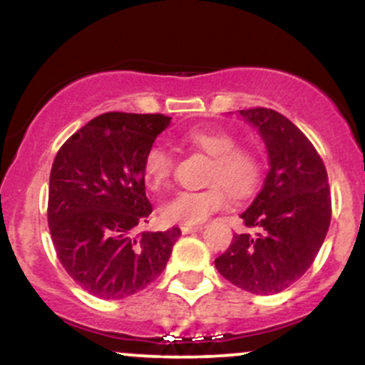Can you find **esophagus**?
Here are the masks:
<instances>
[{
	"mask_svg": "<svg viewBox=\"0 0 365 365\" xmlns=\"http://www.w3.org/2000/svg\"><path fill=\"white\" fill-rule=\"evenodd\" d=\"M200 230H202V226L200 225H195V226L183 225L182 226V233H194V232H200Z\"/></svg>",
	"mask_w": 365,
	"mask_h": 365,
	"instance_id": "esophagus-1",
	"label": "esophagus"
}]
</instances>
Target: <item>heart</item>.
<instances>
[{"label": "heart", "mask_w": 365, "mask_h": 365, "mask_svg": "<svg viewBox=\"0 0 365 365\" xmlns=\"http://www.w3.org/2000/svg\"><path fill=\"white\" fill-rule=\"evenodd\" d=\"M192 148L211 156L207 182L211 185L202 190H182L170 197L161 206L163 220L177 225H200L212 212L220 211L228 202V188L233 195H244L252 188L261 173V161L255 150L237 145L235 137L226 132L194 128L183 135ZM173 171V158L163 144H153L142 163L145 185L159 190L170 182Z\"/></svg>", "instance_id": "heart-1"}]
</instances>
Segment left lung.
<instances>
[{
	"instance_id": "left-lung-1",
	"label": "left lung",
	"mask_w": 365,
	"mask_h": 365,
	"mask_svg": "<svg viewBox=\"0 0 365 365\" xmlns=\"http://www.w3.org/2000/svg\"><path fill=\"white\" fill-rule=\"evenodd\" d=\"M240 115L261 133L269 171L262 190L240 215L255 235H233L215 264L242 290L271 295L295 283L319 252L331 221L328 173L312 142L287 116L267 108Z\"/></svg>"
}]
</instances>
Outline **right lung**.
I'll list each match as a JSON object with an SVG mask.
<instances>
[{
	"label": "right lung",
	"instance_id": "obj_1",
	"mask_svg": "<svg viewBox=\"0 0 365 365\" xmlns=\"http://www.w3.org/2000/svg\"><path fill=\"white\" fill-rule=\"evenodd\" d=\"M170 116L104 113L58 150L48 225L70 278L91 295L118 300L144 290L168 262L180 228L139 232L153 212L142 163Z\"/></svg>",
	"mask_w": 365,
	"mask_h": 365
}]
</instances>
